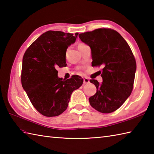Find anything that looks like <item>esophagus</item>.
<instances>
[{
	"label": "esophagus",
	"mask_w": 154,
	"mask_h": 154,
	"mask_svg": "<svg viewBox=\"0 0 154 154\" xmlns=\"http://www.w3.org/2000/svg\"><path fill=\"white\" fill-rule=\"evenodd\" d=\"M83 82H84L85 84L89 83V79H88L87 77H84V78H83Z\"/></svg>",
	"instance_id": "34e87169"
}]
</instances>
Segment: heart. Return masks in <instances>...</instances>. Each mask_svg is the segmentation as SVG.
Segmentation results:
<instances>
[{
	"label": "heart",
	"mask_w": 154,
	"mask_h": 154,
	"mask_svg": "<svg viewBox=\"0 0 154 154\" xmlns=\"http://www.w3.org/2000/svg\"><path fill=\"white\" fill-rule=\"evenodd\" d=\"M85 44H83V43H80V44H79V45H78V48H81V47H83V45H85Z\"/></svg>",
	"instance_id": "b5f03b06"
}]
</instances>
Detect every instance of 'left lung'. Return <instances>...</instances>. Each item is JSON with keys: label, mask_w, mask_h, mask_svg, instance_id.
<instances>
[{"label": "left lung", "mask_w": 154, "mask_h": 154, "mask_svg": "<svg viewBox=\"0 0 154 154\" xmlns=\"http://www.w3.org/2000/svg\"><path fill=\"white\" fill-rule=\"evenodd\" d=\"M89 45L92 66L103 67V83L91 79L97 93L89 98L91 106L102 113H110L122 105L132 93L136 62L129 45L119 32L110 28H98L79 34Z\"/></svg>", "instance_id": "left-lung-1"}]
</instances>
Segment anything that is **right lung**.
<instances>
[{
    "instance_id": "1",
    "label": "right lung",
    "mask_w": 154,
    "mask_h": 154,
    "mask_svg": "<svg viewBox=\"0 0 154 154\" xmlns=\"http://www.w3.org/2000/svg\"><path fill=\"white\" fill-rule=\"evenodd\" d=\"M78 33L50 30L41 35L26 50L22 59L21 82L34 107L48 117L60 115L67 109L73 91L82 85L79 75L63 80L57 67L67 65L65 55Z\"/></svg>"
}]
</instances>
